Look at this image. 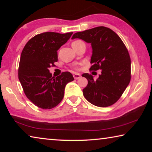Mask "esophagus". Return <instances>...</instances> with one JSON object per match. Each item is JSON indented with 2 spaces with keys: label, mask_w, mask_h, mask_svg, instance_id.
I'll return each instance as SVG.
<instances>
[{
  "label": "esophagus",
  "mask_w": 152,
  "mask_h": 152,
  "mask_svg": "<svg viewBox=\"0 0 152 152\" xmlns=\"http://www.w3.org/2000/svg\"><path fill=\"white\" fill-rule=\"evenodd\" d=\"M73 76H74V78L75 79V80H78V79H79L80 78V76H81V75L80 74H78V73H74V74H73Z\"/></svg>",
  "instance_id": "1"
}]
</instances>
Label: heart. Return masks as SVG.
I'll return each instance as SVG.
<instances>
[{
    "label": "heart",
    "mask_w": 152,
    "mask_h": 152,
    "mask_svg": "<svg viewBox=\"0 0 152 152\" xmlns=\"http://www.w3.org/2000/svg\"><path fill=\"white\" fill-rule=\"evenodd\" d=\"M81 42H82V41H80V40H77V41H75V42H74L72 43V44H77V43H81Z\"/></svg>",
    "instance_id": "b5f03b06"
}]
</instances>
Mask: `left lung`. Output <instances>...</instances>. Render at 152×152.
Listing matches in <instances>:
<instances>
[{
	"instance_id": "1",
	"label": "left lung",
	"mask_w": 152,
	"mask_h": 152,
	"mask_svg": "<svg viewBox=\"0 0 152 152\" xmlns=\"http://www.w3.org/2000/svg\"><path fill=\"white\" fill-rule=\"evenodd\" d=\"M81 39L91 43L92 54L91 70H101L99 78L83 74L88 84L83 89L85 99L96 107H106L115 103L121 96L131 80V59L121 39L105 27L74 33L72 39Z\"/></svg>"
}]
</instances>
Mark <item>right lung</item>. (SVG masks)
Listing matches in <instances>:
<instances>
[{"instance_id": "right-lung-1", "label": "right lung", "mask_w": 152, "mask_h": 152, "mask_svg": "<svg viewBox=\"0 0 152 152\" xmlns=\"http://www.w3.org/2000/svg\"><path fill=\"white\" fill-rule=\"evenodd\" d=\"M72 33H40L31 38L22 51L18 70L19 81L28 99L41 109L57 106L63 99L66 85L74 80L69 72L55 78L49 70L58 61L57 51Z\"/></svg>"}]
</instances>
